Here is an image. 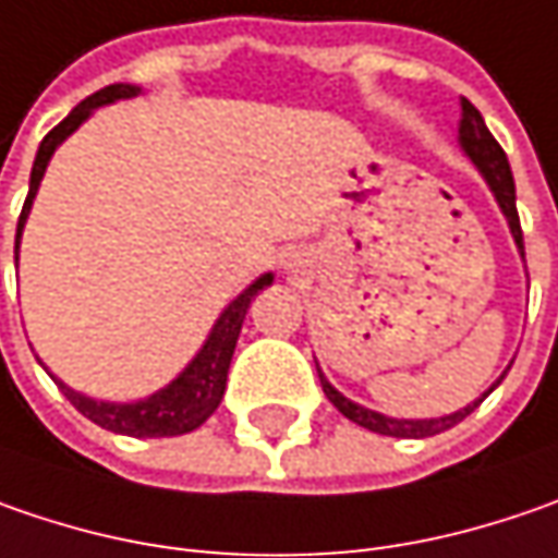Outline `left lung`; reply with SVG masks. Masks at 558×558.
Wrapping results in <instances>:
<instances>
[{
	"label": "left lung",
	"instance_id": "obj_1",
	"mask_svg": "<svg viewBox=\"0 0 558 558\" xmlns=\"http://www.w3.org/2000/svg\"><path fill=\"white\" fill-rule=\"evenodd\" d=\"M459 146L465 149V156L472 158L474 168L484 174V181L487 186L494 190V196H497L499 208H502V215H506V221H509V231L515 236V246H519L521 258H524V240H521V225H519V208H515V181H512V168H509V161H506V153H502V146H499L494 134L487 131V124H484V118H481V111L474 109L472 102L462 96V121H459ZM318 377H322V390H325V397L350 422L362 424V427H368V430H375V434H384V437H434V434H440V430H449L452 424H459L465 415H472L474 409L484 402V397H490L494 393V387H499V377L497 384L481 397V400L469 402L465 409H459V412H452V415H440V418H387V415H380V412H372V409H365V405H359V402L347 400L340 390H333L330 387V380L322 375V368H318Z\"/></svg>",
	"mask_w": 558,
	"mask_h": 558
}]
</instances>
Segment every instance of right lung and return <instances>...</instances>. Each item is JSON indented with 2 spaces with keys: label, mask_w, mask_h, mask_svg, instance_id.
Segmentation results:
<instances>
[{
  "label": "right lung",
  "mask_w": 558,
  "mask_h": 558,
  "mask_svg": "<svg viewBox=\"0 0 558 558\" xmlns=\"http://www.w3.org/2000/svg\"><path fill=\"white\" fill-rule=\"evenodd\" d=\"M140 93V86L131 84H111L93 96H86L81 106H74V111L61 121L59 128H52L49 134L43 136L39 143L37 158H34V171H31V190H27V199L21 208V218H17V236H14V262H17V246H21V231H24V221L31 215L34 206V196H37L39 181L46 174V165L52 153L59 149L68 136L74 134L86 118L93 114V109L99 106H109L118 99H131ZM275 280V275H262L255 278L236 300H233L221 318L215 322L208 340L203 343V350L196 352V359L183 368L181 375L174 377L168 387H161L158 393L146 397L140 402H102L84 397L77 390H71L68 384H61L56 377V384L61 387V393L71 400V405L86 415L93 424L114 430V434H128V437H178V434H190L196 430L199 424L206 422L208 415L218 409V402L225 397V387H228V368H231L233 347H236V337H240V327L243 318L250 312V303L258 290H265L268 283Z\"/></svg>",
  "instance_id": "right-lung-1"
}]
</instances>
